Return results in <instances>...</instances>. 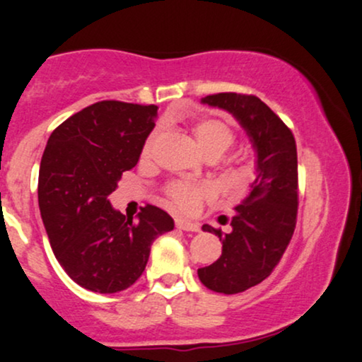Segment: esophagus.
Instances as JSON below:
<instances>
[{"label": "esophagus", "instance_id": "obj_1", "mask_svg": "<svg viewBox=\"0 0 362 362\" xmlns=\"http://www.w3.org/2000/svg\"><path fill=\"white\" fill-rule=\"evenodd\" d=\"M175 224H177V228H180V230H184V231H199V230H201V226H199L197 223L187 221V219H182V218H178Z\"/></svg>", "mask_w": 362, "mask_h": 362}]
</instances>
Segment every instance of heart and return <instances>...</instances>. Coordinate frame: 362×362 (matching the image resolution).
<instances>
[{
  "label": "heart",
  "mask_w": 362,
  "mask_h": 362,
  "mask_svg": "<svg viewBox=\"0 0 362 362\" xmlns=\"http://www.w3.org/2000/svg\"><path fill=\"white\" fill-rule=\"evenodd\" d=\"M192 132L199 146L207 156H221L235 143V132L228 124L218 119H202L194 124ZM160 139V129H155L148 136L143 146V156L151 155L153 148ZM211 189L204 184H190V182H172L167 187V197L172 204L182 211H192L199 206L202 199L209 197Z\"/></svg>",
  "instance_id": "obj_1"
}]
</instances>
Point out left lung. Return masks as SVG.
<instances>
[{
	"label": "left lung",
	"instance_id": "8db88e82",
	"mask_svg": "<svg viewBox=\"0 0 362 362\" xmlns=\"http://www.w3.org/2000/svg\"><path fill=\"white\" fill-rule=\"evenodd\" d=\"M228 110L247 131L257 153V177L242 204L235 207L231 231L204 224L219 236L218 260L199 269L207 289L236 294L257 286L279 264L293 238L298 214V153L293 132L255 95L216 93L201 100Z\"/></svg>",
	"mask_w": 362,
	"mask_h": 362
}]
</instances>
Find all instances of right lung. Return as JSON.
I'll return each mask as SVG.
<instances>
[{
  "label": "right lung",
  "instance_id": "obj_1",
  "mask_svg": "<svg viewBox=\"0 0 362 362\" xmlns=\"http://www.w3.org/2000/svg\"><path fill=\"white\" fill-rule=\"evenodd\" d=\"M156 105L103 100L52 131L40 161L39 207L61 267L81 288L110 294L131 288L151 245L173 230L160 207L126 218L107 197L138 163L155 127Z\"/></svg>",
  "mask_w": 362,
  "mask_h": 362
}]
</instances>
